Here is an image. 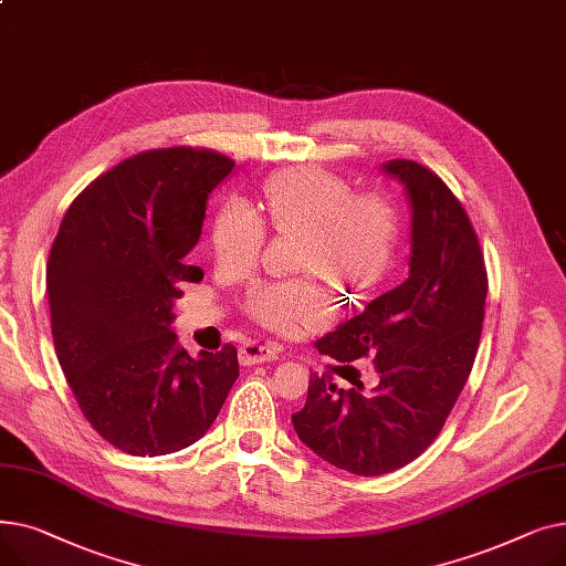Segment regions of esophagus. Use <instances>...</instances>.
<instances>
[{
    "instance_id": "1",
    "label": "esophagus",
    "mask_w": 566,
    "mask_h": 566,
    "mask_svg": "<svg viewBox=\"0 0 566 566\" xmlns=\"http://www.w3.org/2000/svg\"><path fill=\"white\" fill-rule=\"evenodd\" d=\"M280 358V348L275 344H261V342H248L241 348L243 365H261V363H275Z\"/></svg>"
}]
</instances>
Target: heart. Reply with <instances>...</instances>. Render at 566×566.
Listing matches in <instances>:
<instances>
[{"mask_svg": "<svg viewBox=\"0 0 566 566\" xmlns=\"http://www.w3.org/2000/svg\"><path fill=\"white\" fill-rule=\"evenodd\" d=\"M265 208L282 233H305L303 265L365 291L380 282L397 254L399 220L392 203L374 192L353 195L344 178L321 167L284 169L265 188ZM220 263L256 261L265 229L245 201H227L213 220ZM252 314L275 331L321 325L335 312L331 293L312 280L268 282L250 293Z\"/></svg>", "mask_w": 566, "mask_h": 566, "instance_id": "obj_1", "label": "heart"}]
</instances>
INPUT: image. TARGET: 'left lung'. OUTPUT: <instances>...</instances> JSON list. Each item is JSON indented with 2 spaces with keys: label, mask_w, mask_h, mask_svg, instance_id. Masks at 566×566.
Segmentation results:
<instances>
[{
  "label": "left lung",
  "mask_w": 566,
  "mask_h": 566,
  "mask_svg": "<svg viewBox=\"0 0 566 566\" xmlns=\"http://www.w3.org/2000/svg\"><path fill=\"white\" fill-rule=\"evenodd\" d=\"M380 171L408 199V277L316 342L339 363L371 355L380 380L369 392L363 382L337 390L312 374L305 408L291 415L316 457L363 478L403 468L436 440L478 355L489 291L478 233L452 190L412 160Z\"/></svg>",
  "instance_id": "1"
}]
</instances>
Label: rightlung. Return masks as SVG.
Segmentation results:
<instances>
[{"label": "right lung", "instance_id": "right-lung-1", "mask_svg": "<svg viewBox=\"0 0 566 566\" xmlns=\"http://www.w3.org/2000/svg\"><path fill=\"white\" fill-rule=\"evenodd\" d=\"M233 163L206 148H158L118 163L66 211L48 261L56 360L84 418L133 457L190 448L238 378L227 344L197 358L178 346L174 303L201 268L206 203Z\"/></svg>", "mask_w": 566, "mask_h": 566}]
</instances>
